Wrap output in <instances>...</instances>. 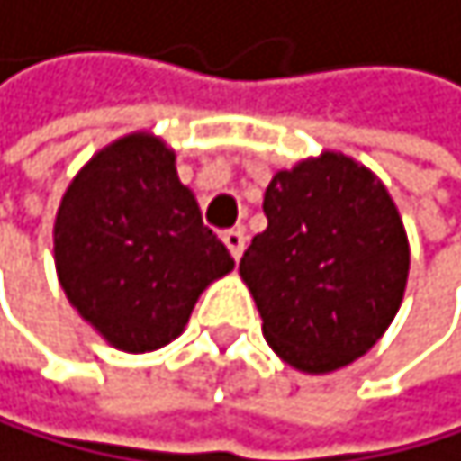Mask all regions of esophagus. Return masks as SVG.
<instances>
[{"mask_svg": "<svg viewBox=\"0 0 461 461\" xmlns=\"http://www.w3.org/2000/svg\"><path fill=\"white\" fill-rule=\"evenodd\" d=\"M222 242L228 245L230 256H233V258H239V256L245 253V242H248L245 228H230V230H225V233H222Z\"/></svg>", "mask_w": 461, "mask_h": 461, "instance_id": "esophagus-1", "label": "esophagus"}]
</instances>
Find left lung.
I'll return each mask as SVG.
<instances>
[{"mask_svg":"<svg viewBox=\"0 0 461 461\" xmlns=\"http://www.w3.org/2000/svg\"><path fill=\"white\" fill-rule=\"evenodd\" d=\"M267 228L239 261L273 352L327 375L369 352L394 321L409 278V239L377 176L338 151L278 171Z\"/></svg>","mask_w":461,"mask_h":461,"instance_id":"8db88e82","label":"left lung"}]
</instances>
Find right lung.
Masks as SVG:
<instances>
[{
	"label": "right lung",
	"instance_id": "right-lung-1",
	"mask_svg": "<svg viewBox=\"0 0 461 461\" xmlns=\"http://www.w3.org/2000/svg\"><path fill=\"white\" fill-rule=\"evenodd\" d=\"M52 245L69 304L123 352L171 343L200 293L233 270L176 176L174 151L143 131L101 149L76 174Z\"/></svg>",
	"mask_w": 461,
	"mask_h": 461
}]
</instances>
